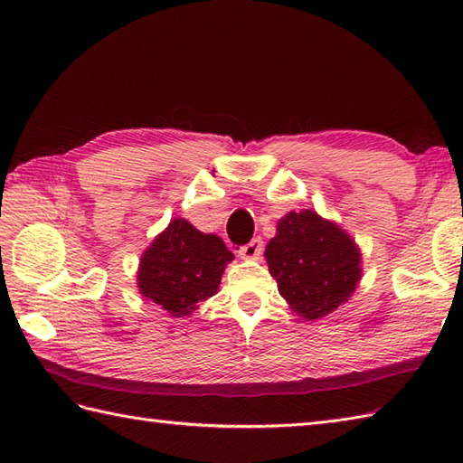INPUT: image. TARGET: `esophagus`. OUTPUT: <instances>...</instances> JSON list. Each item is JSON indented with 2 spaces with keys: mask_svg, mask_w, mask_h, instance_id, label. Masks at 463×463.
I'll use <instances>...</instances> for the list:
<instances>
[{
  "mask_svg": "<svg viewBox=\"0 0 463 463\" xmlns=\"http://www.w3.org/2000/svg\"><path fill=\"white\" fill-rule=\"evenodd\" d=\"M262 250H264V244L262 239H252L250 242L242 244L239 249V254L242 259H260L262 257Z\"/></svg>",
  "mask_w": 463,
  "mask_h": 463,
  "instance_id": "1",
  "label": "esophagus"
}]
</instances>
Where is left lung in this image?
Here are the masks:
<instances>
[{"mask_svg": "<svg viewBox=\"0 0 463 463\" xmlns=\"http://www.w3.org/2000/svg\"><path fill=\"white\" fill-rule=\"evenodd\" d=\"M264 257L280 297L308 320L336 310L360 280L356 244L312 211L284 216Z\"/></svg>", "mask_w": 463, "mask_h": 463, "instance_id": "8db88e82", "label": "left lung"}]
</instances>
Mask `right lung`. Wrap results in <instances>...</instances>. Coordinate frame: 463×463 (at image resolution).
Returning a JSON list of instances; mask_svg holds the SVG:
<instances>
[{
    "mask_svg": "<svg viewBox=\"0 0 463 463\" xmlns=\"http://www.w3.org/2000/svg\"><path fill=\"white\" fill-rule=\"evenodd\" d=\"M229 260L232 252L216 234H203L191 222L175 219L143 254L137 280L145 298L181 318L213 297Z\"/></svg>",
    "mask_w": 463,
    "mask_h": 463,
    "instance_id": "obj_1",
    "label": "right lung"
}]
</instances>
